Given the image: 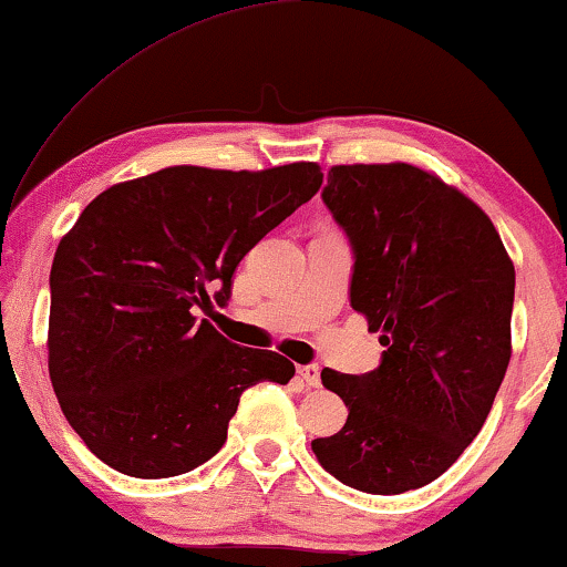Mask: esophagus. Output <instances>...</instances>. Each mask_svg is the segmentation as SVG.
<instances>
[{
	"mask_svg": "<svg viewBox=\"0 0 567 567\" xmlns=\"http://www.w3.org/2000/svg\"><path fill=\"white\" fill-rule=\"evenodd\" d=\"M299 377L305 379L309 386H320V367H317V363H307V367H299Z\"/></svg>",
	"mask_w": 567,
	"mask_h": 567,
	"instance_id": "34e87169",
	"label": "esophagus"
}]
</instances>
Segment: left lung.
I'll return each instance as SVG.
<instances>
[{"mask_svg": "<svg viewBox=\"0 0 567 567\" xmlns=\"http://www.w3.org/2000/svg\"><path fill=\"white\" fill-rule=\"evenodd\" d=\"M322 200L353 245L351 307L384 353L361 377L322 369L348 421L312 452L355 491H415L491 413L511 361L514 262L475 200L408 162L330 167Z\"/></svg>", "mask_w": 567, "mask_h": 567, "instance_id": "8db88e82", "label": "left lung"}]
</instances>
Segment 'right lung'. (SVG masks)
<instances>
[{
  "label": "right lung",
  "instance_id": "right-lung-1",
  "mask_svg": "<svg viewBox=\"0 0 567 567\" xmlns=\"http://www.w3.org/2000/svg\"><path fill=\"white\" fill-rule=\"evenodd\" d=\"M317 162L175 165L115 183L61 237L51 268L49 374L107 467L159 480L219 452L247 386L289 384L276 351L229 343L196 307L229 299L239 260L320 190Z\"/></svg>",
  "mask_w": 567,
  "mask_h": 567
}]
</instances>
